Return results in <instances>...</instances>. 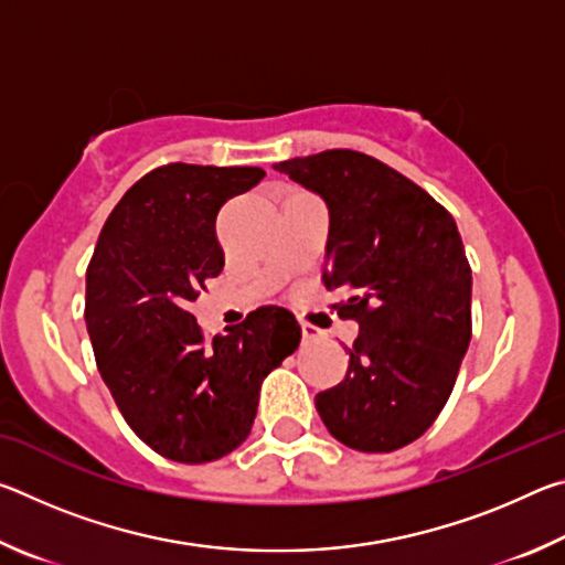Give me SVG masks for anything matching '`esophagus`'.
<instances>
[{
	"label": "esophagus",
	"instance_id": "1",
	"mask_svg": "<svg viewBox=\"0 0 565 565\" xmlns=\"http://www.w3.org/2000/svg\"><path fill=\"white\" fill-rule=\"evenodd\" d=\"M301 331H303L306 341H317L321 337V331L317 327H311V323H306V321H301Z\"/></svg>",
	"mask_w": 565,
	"mask_h": 565
}]
</instances>
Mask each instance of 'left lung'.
<instances>
[{
	"label": "left lung",
	"mask_w": 565,
	"mask_h": 565,
	"mask_svg": "<svg viewBox=\"0 0 565 565\" xmlns=\"http://www.w3.org/2000/svg\"><path fill=\"white\" fill-rule=\"evenodd\" d=\"M329 209L327 289L359 323L349 374L317 396L329 434L366 454L434 424L471 341V266L454 216L379 159L351 149L274 164Z\"/></svg>",
	"instance_id": "left-lung-1"
}]
</instances>
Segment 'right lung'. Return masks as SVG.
<instances>
[{
  "label": "right lung",
  "mask_w": 565,
  "mask_h": 565,
  "mask_svg": "<svg viewBox=\"0 0 565 565\" xmlns=\"http://www.w3.org/2000/svg\"><path fill=\"white\" fill-rule=\"evenodd\" d=\"M259 167L169 164L139 179L104 224L87 269V331L131 431L169 461L209 463L246 441L269 371L301 327L262 306L206 343L189 301L222 274L216 214Z\"/></svg>",
  "instance_id": "right-lung-1"
}]
</instances>
